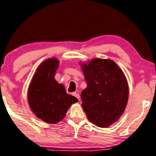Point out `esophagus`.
I'll return each instance as SVG.
<instances>
[{
	"mask_svg": "<svg viewBox=\"0 0 156 156\" xmlns=\"http://www.w3.org/2000/svg\"><path fill=\"white\" fill-rule=\"evenodd\" d=\"M73 95L74 96V97H76V98H78V101H79V100H80V95H79V94H78V92H73Z\"/></svg>",
	"mask_w": 156,
	"mask_h": 156,
	"instance_id": "obj_1",
	"label": "esophagus"
}]
</instances>
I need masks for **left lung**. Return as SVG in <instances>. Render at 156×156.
<instances>
[{
	"mask_svg": "<svg viewBox=\"0 0 156 156\" xmlns=\"http://www.w3.org/2000/svg\"><path fill=\"white\" fill-rule=\"evenodd\" d=\"M87 87L81 92L82 107L88 119L100 128L117 122L128 100V85L114 61L94 58L81 64Z\"/></svg>",
	"mask_w": 156,
	"mask_h": 156,
	"instance_id": "8db88e82",
	"label": "left lung"
}]
</instances>
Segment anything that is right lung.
<instances>
[{
	"mask_svg": "<svg viewBox=\"0 0 156 156\" xmlns=\"http://www.w3.org/2000/svg\"><path fill=\"white\" fill-rule=\"evenodd\" d=\"M58 65L59 62L55 58L44 61L37 69L28 90L31 111L39 119L49 124L62 120L71 105L78 101L55 80Z\"/></svg>",
	"mask_w": 156,
	"mask_h": 156,
	"instance_id": "obj_1",
	"label": "right lung"
}]
</instances>
